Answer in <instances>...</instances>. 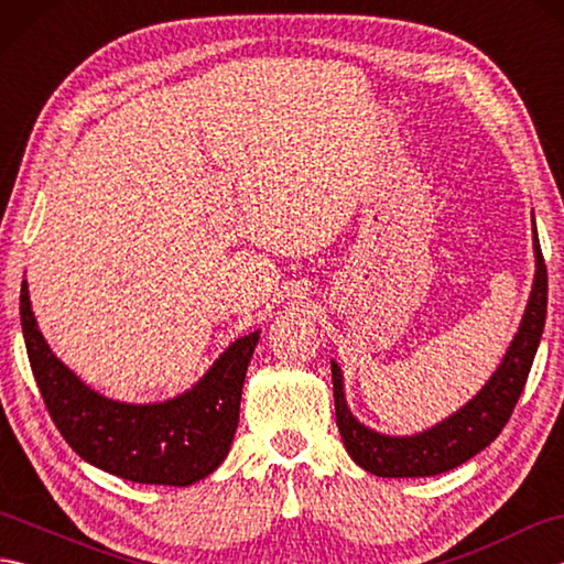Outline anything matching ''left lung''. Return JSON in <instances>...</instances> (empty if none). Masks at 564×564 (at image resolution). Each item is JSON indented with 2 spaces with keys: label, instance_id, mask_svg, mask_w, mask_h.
I'll list each match as a JSON object with an SVG mask.
<instances>
[{
  "label": "left lung",
  "instance_id": "left-lung-1",
  "mask_svg": "<svg viewBox=\"0 0 564 564\" xmlns=\"http://www.w3.org/2000/svg\"><path fill=\"white\" fill-rule=\"evenodd\" d=\"M533 247L535 283L519 334L513 337L505 361L497 368V373L489 378L487 386L475 394V400L467 402L460 412H455L438 426L424 431V434L400 438L376 434V431L358 424L344 400L341 370L332 361L337 426L354 463L378 477H429L453 470V467L470 460L473 455L487 448L501 434V429L507 426L513 406L521 398L525 380H529L545 327L547 271L538 232L533 237Z\"/></svg>",
  "mask_w": 564,
  "mask_h": 564
}]
</instances>
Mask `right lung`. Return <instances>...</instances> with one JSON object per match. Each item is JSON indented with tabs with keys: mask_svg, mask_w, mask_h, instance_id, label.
I'll list each match as a JSON object with an SVG mask.
<instances>
[{
	"mask_svg": "<svg viewBox=\"0 0 564 564\" xmlns=\"http://www.w3.org/2000/svg\"><path fill=\"white\" fill-rule=\"evenodd\" d=\"M21 329L47 414L79 458L140 485L186 487L218 467L239 422V400L259 332L237 339L194 390L160 404L101 398L63 366L35 325L21 283Z\"/></svg>",
	"mask_w": 564,
	"mask_h": 564,
	"instance_id": "right-lung-1",
	"label": "right lung"
}]
</instances>
